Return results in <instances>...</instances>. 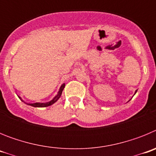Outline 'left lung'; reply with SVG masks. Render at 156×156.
<instances>
[{"instance_id":"left-lung-1","label":"left lung","mask_w":156,"mask_h":156,"mask_svg":"<svg viewBox=\"0 0 156 156\" xmlns=\"http://www.w3.org/2000/svg\"><path fill=\"white\" fill-rule=\"evenodd\" d=\"M136 92H137V90H136V91H135V93H134V94H136Z\"/></svg>"}]
</instances>
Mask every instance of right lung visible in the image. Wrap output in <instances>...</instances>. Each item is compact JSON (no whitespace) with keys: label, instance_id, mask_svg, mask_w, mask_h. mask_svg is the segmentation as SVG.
<instances>
[{"label":"right lung","instance_id":"1","mask_svg":"<svg viewBox=\"0 0 156 156\" xmlns=\"http://www.w3.org/2000/svg\"><path fill=\"white\" fill-rule=\"evenodd\" d=\"M65 86H66V84H65V83H63V84H62V86L60 87V88H59V90H58V92L57 94L55 96V97L53 98V99L52 100H51L50 101H48V102H35V103H27V102H25L23 100V99L21 98V97H19V98L20 99H21L22 101H23V102H25L26 104L29 105H31L33 106V107H37V108H44V107H48V106H50L51 105H53L54 103H55L56 101H57L58 100L59 98H60V97L62 96V90L63 89H64Z\"/></svg>","mask_w":156,"mask_h":156}]
</instances>
